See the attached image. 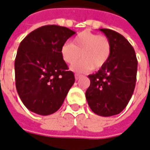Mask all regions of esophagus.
Returning <instances> with one entry per match:
<instances>
[{"instance_id":"obj_1","label":"esophagus","mask_w":150,"mask_h":150,"mask_svg":"<svg viewBox=\"0 0 150 150\" xmlns=\"http://www.w3.org/2000/svg\"><path fill=\"white\" fill-rule=\"evenodd\" d=\"M81 77V75L78 74V73H75V79H76V80H78Z\"/></svg>"}]
</instances>
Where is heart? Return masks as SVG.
<instances>
[{
  "mask_svg": "<svg viewBox=\"0 0 150 150\" xmlns=\"http://www.w3.org/2000/svg\"><path fill=\"white\" fill-rule=\"evenodd\" d=\"M111 52V42L107 37L90 31L79 33L72 43H64L60 48L61 56L67 64L76 63L81 56L82 60L71 68L77 73L101 69L107 63Z\"/></svg>",
  "mask_w": 150,
  "mask_h": 150,
  "instance_id": "obj_1",
  "label": "heart"
}]
</instances>
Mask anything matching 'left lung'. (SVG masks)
Listing matches in <instances>:
<instances>
[{
  "label": "left lung",
  "mask_w": 150,
  "mask_h": 150,
  "mask_svg": "<svg viewBox=\"0 0 150 150\" xmlns=\"http://www.w3.org/2000/svg\"><path fill=\"white\" fill-rule=\"evenodd\" d=\"M99 30L111 42V56L97 73L88 76L90 85L86 98L94 113L107 117L120 114L128 105L135 89L137 60L122 35L112 30Z\"/></svg>",
  "instance_id": "8db88e82"
}]
</instances>
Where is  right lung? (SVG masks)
Returning <instances> with one entry per match:
<instances>
[{
  "label": "right lung",
  "mask_w": 150,
  "mask_h": 150,
  "mask_svg": "<svg viewBox=\"0 0 150 150\" xmlns=\"http://www.w3.org/2000/svg\"><path fill=\"white\" fill-rule=\"evenodd\" d=\"M75 31L48 25L33 30L22 40L14 62L16 89L32 111L48 115L62 106L75 77L68 71L60 48Z\"/></svg>",
  "instance_id": "1"
}]
</instances>
